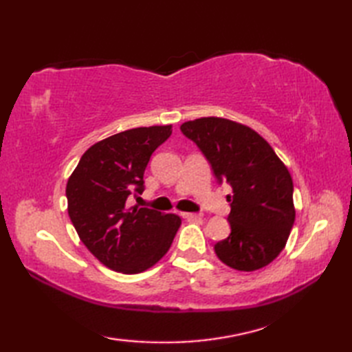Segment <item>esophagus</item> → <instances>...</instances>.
I'll return each instance as SVG.
<instances>
[{"mask_svg": "<svg viewBox=\"0 0 352 352\" xmlns=\"http://www.w3.org/2000/svg\"><path fill=\"white\" fill-rule=\"evenodd\" d=\"M182 216L184 219H199L201 214H197V213H182Z\"/></svg>", "mask_w": 352, "mask_h": 352, "instance_id": "1", "label": "esophagus"}]
</instances>
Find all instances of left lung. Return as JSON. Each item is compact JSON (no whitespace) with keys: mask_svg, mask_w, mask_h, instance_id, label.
<instances>
[{"mask_svg":"<svg viewBox=\"0 0 352 352\" xmlns=\"http://www.w3.org/2000/svg\"><path fill=\"white\" fill-rule=\"evenodd\" d=\"M182 131L226 180L231 233L214 245L222 263L251 272L267 266L283 251L295 222L294 182L272 146L248 125L207 116L184 122Z\"/></svg>","mask_w":352,"mask_h":352,"instance_id":"left-lung-1","label":"left lung"}]
</instances>
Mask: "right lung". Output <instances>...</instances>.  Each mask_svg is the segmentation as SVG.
<instances>
[{"label": "right lung", "instance_id": "right-lung-1", "mask_svg": "<svg viewBox=\"0 0 352 352\" xmlns=\"http://www.w3.org/2000/svg\"><path fill=\"white\" fill-rule=\"evenodd\" d=\"M172 133V125L138 126L96 142L66 184L68 214L80 241L111 271L139 274L170 248L182 218L126 206L144 192L149 157Z\"/></svg>", "mask_w": 352, "mask_h": 352}]
</instances>
